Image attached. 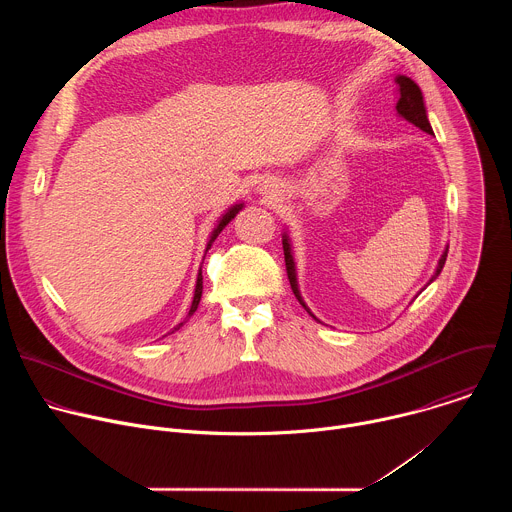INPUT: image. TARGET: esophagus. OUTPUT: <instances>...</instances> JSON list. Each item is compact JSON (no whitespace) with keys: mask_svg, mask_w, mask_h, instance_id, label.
Returning <instances> with one entry per match:
<instances>
[{"mask_svg":"<svg viewBox=\"0 0 512 512\" xmlns=\"http://www.w3.org/2000/svg\"><path fill=\"white\" fill-rule=\"evenodd\" d=\"M275 188H277V186H275L273 182L265 180V182L259 186V194H263V196H267V198H271V196H277V194H275V192H277Z\"/></svg>","mask_w":512,"mask_h":512,"instance_id":"esophagus-1","label":"esophagus"}]
</instances>
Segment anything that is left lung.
Segmentation results:
<instances>
[{
	"instance_id": "8db88e82",
	"label": "left lung",
	"mask_w": 512,
	"mask_h": 512,
	"mask_svg": "<svg viewBox=\"0 0 512 512\" xmlns=\"http://www.w3.org/2000/svg\"><path fill=\"white\" fill-rule=\"evenodd\" d=\"M395 83H397V95H399L397 113H399L403 119H407L409 123H413L415 127H419L421 131L433 135V129H431V125H429V121H427V111H425V105H423V95H421V89L417 87V83L411 81L409 77H403V75H399V77L395 79ZM283 255H285V269H287V279H289L291 289H294V294H296L298 302L306 308V312H308L314 320H318V318L310 312V308L306 306V302L302 300V294H300V289H298V277H296V263H294V255H291V245H289L287 235H283ZM446 257H448V249H446L444 255L440 257V263H437V269H435V273L431 275L429 283H431L437 275L442 273V269H444V265H446ZM318 322H320V320H318Z\"/></svg>"
}]
</instances>
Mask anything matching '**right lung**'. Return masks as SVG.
I'll return each mask as SVG.
<instances>
[{
    "instance_id": "obj_1",
    "label": "right lung",
    "mask_w": 512,
    "mask_h": 512,
    "mask_svg": "<svg viewBox=\"0 0 512 512\" xmlns=\"http://www.w3.org/2000/svg\"><path fill=\"white\" fill-rule=\"evenodd\" d=\"M243 208V204H235V206H231L223 216H221V221H218V225L214 227V231L210 233V239H208V245H206V251L210 249V245L214 243V239L221 235V231L233 221V218L237 216V212ZM200 296H202V271H198V277H196V289H194V300H192V306H190V312H188V318L196 312V308H198V304H200ZM184 326V322H180L174 330H180ZM172 330V332H174Z\"/></svg>"
}]
</instances>
